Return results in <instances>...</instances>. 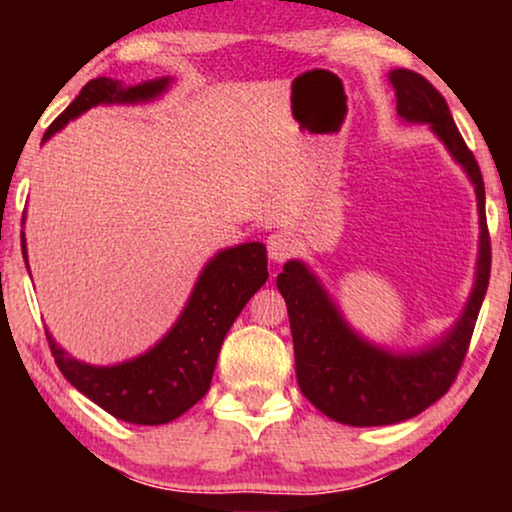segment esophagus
Returning <instances> with one entry per match:
<instances>
[{"instance_id": "1", "label": "esophagus", "mask_w": 512, "mask_h": 512, "mask_svg": "<svg viewBox=\"0 0 512 512\" xmlns=\"http://www.w3.org/2000/svg\"><path fill=\"white\" fill-rule=\"evenodd\" d=\"M293 251V240L289 233H272L268 237V256L270 261L282 263L284 258H289Z\"/></svg>"}]
</instances>
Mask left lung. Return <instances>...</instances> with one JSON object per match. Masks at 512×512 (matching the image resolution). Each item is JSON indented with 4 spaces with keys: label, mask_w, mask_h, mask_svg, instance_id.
<instances>
[{
    "label": "left lung",
    "mask_w": 512,
    "mask_h": 512,
    "mask_svg": "<svg viewBox=\"0 0 512 512\" xmlns=\"http://www.w3.org/2000/svg\"><path fill=\"white\" fill-rule=\"evenodd\" d=\"M389 83L396 90V114L405 123L429 125L473 184L480 223L478 261L473 289L459 319L440 338L408 352L377 345L349 326L338 303L305 261L291 258L284 263L277 289L289 310L300 391L326 417L347 426L405 422L447 394L466 356L492 268L485 184L447 102L424 76L410 69H391Z\"/></svg>",
    "instance_id": "left-lung-1"
}]
</instances>
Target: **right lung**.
Here are the masks:
<instances>
[{
  "label": "right lung",
  "mask_w": 512,
  "mask_h": 512,
  "mask_svg": "<svg viewBox=\"0 0 512 512\" xmlns=\"http://www.w3.org/2000/svg\"><path fill=\"white\" fill-rule=\"evenodd\" d=\"M172 76L123 86L121 81L93 79L46 130L44 142L69 121L97 104H144L158 100L170 88ZM27 270V244L23 240ZM268 279V256L263 242H244L221 249L205 263L184 310L156 345L135 359L114 366H93L74 359L46 331L48 345L67 382L121 422L167 424L207 394L223 338L240 317L249 298Z\"/></svg>",
  "instance_id": "obj_1"
}]
</instances>
